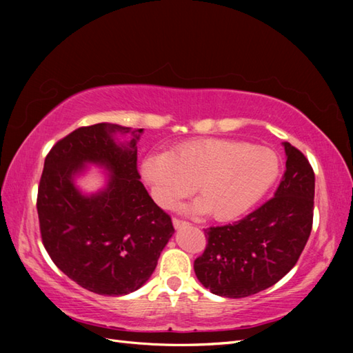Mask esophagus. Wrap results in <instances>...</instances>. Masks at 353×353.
I'll return each mask as SVG.
<instances>
[{"label":"esophagus","instance_id":"obj_1","mask_svg":"<svg viewBox=\"0 0 353 353\" xmlns=\"http://www.w3.org/2000/svg\"><path fill=\"white\" fill-rule=\"evenodd\" d=\"M172 224H174L176 229H179V228H182V226H186V224H190V223L185 221V220L177 219V216H172Z\"/></svg>","mask_w":353,"mask_h":353}]
</instances>
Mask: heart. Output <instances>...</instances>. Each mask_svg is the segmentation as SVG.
Returning <instances> with one entry per match:
<instances>
[{
  "instance_id": "heart-1",
  "label": "heart",
  "mask_w": 353,
  "mask_h": 353,
  "mask_svg": "<svg viewBox=\"0 0 353 353\" xmlns=\"http://www.w3.org/2000/svg\"><path fill=\"white\" fill-rule=\"evenodd\" d=\"M279 174V159L265 147L205 138L179 144L167 154L148 156L142 176L156 199L171 206L196 188L199 209L215 220H232L264 196Z\"/></svg>"
}]
</instances>
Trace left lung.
<instances>
[{
	"label": "left lung",
	"mask_w": 353,
	"mask_h": 353,
	"mask_svg": "<svg viewBox=\"0 0 353 353\" xmlns=\"http://www.w3.org/2000/svg\"><path fill=\"white\" fill-rule=\"evenodd\" d=\"M287 170L274 197L243 220L205 229L208 244L194 261L203 287L223 297L267 290L297 264L311 235L316 177L305 154L283 142Z\"/></svg>",
	"instance_id": "1"
}]
</instances>
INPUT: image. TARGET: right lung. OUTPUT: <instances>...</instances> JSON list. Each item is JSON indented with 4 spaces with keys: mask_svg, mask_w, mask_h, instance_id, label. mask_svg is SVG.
<instances>
[{
    "mask_svg": "<svg viewBox=\"0 0 353 353\" xmlns=\"http://www.w3.org/2000/svg\"><path fill=\"white\" fill-rule=\"evenodd\" d=\"M129 127L100 123L59 139L45 157L37 188V216L45 250L59 270L89 291L123 296L142 287L174 234L171 216L141 183L137 139L117 144ZM85 161L112 171L108 188L85 198L72 176Z\"/></svg>",
    "mask_w": 353,
    "mask_h": 353,
    "instance_id": "right-lung-1",
    "label": "right lung"
}]
</instances>
